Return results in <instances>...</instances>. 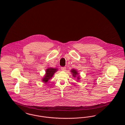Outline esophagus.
<instances>
[{"mask_svg": "<svg viewBox=\"0 0 125 125\" xmlns=\"http://www.w3.org/2000/svg\"><path fill=\"white\" fill-rule=\"evenodd\" d=\"M61 69L63 71H65L66 68H65V67H61Z\"/></svg>", "mask_w": 125, "mask_h": 125, "instance_id": "esophagus-1", "label": "esophagus"}]
</instances>
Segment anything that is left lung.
Wrapping results in <instances>:
<instances>
[{
    "instance_id": "left-lung-1",
    "label": "left lung",
    "mask_w": 125,
    "mask_h": 125,
    "mask_svg": "<svg viewBox=\"0 0 125 125\" xmlns=\"http://www.w3.org/2000/svg\"><path fill=\"white\" fill-rule=\"evenodd\" d=\"M71 72L72 73V74H73V77H74V78L76 77V76H77V75L78 74V73L77 71H76V70H75V69H72L71 70ZM78 80H79L80 78H79V76H78L77 78Z\"/></svg>"
}]
</instances>
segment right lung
<instances>
[{"label":"right lung","instance_id":"1","mask_svg":"<svg viewBox=\"0 0 125 125\" xmlns=\"http://www.w3.org/2000/svg\"><path fill=\"white\" fill-rule=\"evenodd\" d=\"M57 71H58L57 68L50 67V68H48L47 69H46V71H45L46 73H45L44 77L42 78V82L45 83H48V81L52 77L55 73H56Z\"/></svg>","mask_w":125,"mask_h":125}]
</instances>
